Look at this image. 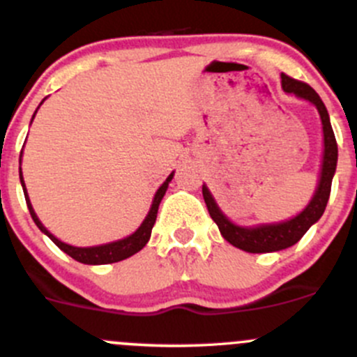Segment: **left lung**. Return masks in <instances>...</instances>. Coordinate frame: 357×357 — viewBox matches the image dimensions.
Returning <instances> with one entry per match:
<instances>
[{
	"instance_id": "8db88e82",
	"label": "left lung",
	"mask_w": 357,
	"mask_h": 357,
	"mask_svg": "<svg viewBox=\"0 0 357 357\" xmlns=\"http://www.w3.org/2000/svg\"><path fill=\"white\" fill-rule=\"evenodd\" d=\"M282 88L287 95H294L297 98L305 100L312 103L318 110L319 119H321L323 129V153H321V165H319L318 183H316L314 193L311 200L307 202L304 208L294 218L285 219L278 222H261L254 226H242L233 222L221 207L215 202L214 195L211 193L208 186L202 185V193H204L205 205L208 208L212 221L218 225L222 238L231 243L233 247L240 250L250 252V254H262V252H278L283 248H289L298 242L305 235L312 225L319 221V218L325 212L326 204L330 199V190H332V179L337 169L338 149L335 142V135L332 124H330V115L326 110L325 103L321 102L318 93L309 84H304L301 81L289 77L282 74Z\"/></svg>"
}]
</instances>
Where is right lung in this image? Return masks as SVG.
<instances>
[{
    "label": "right lung",
    "instance_id": "right-lung-1",
    "mask_svg": "<svg viewBox=\"0 0 357 357\" xmlns=\"http://www.w3.org/2000/svg\"><path fill=\"white\" fill-rule=\"evenodd\" d=\"M43 102H45V100H43ZM43 102L39 103V107L43 105ZM39 107H38V109H39ZM36 112H38V110H36ZM36 112H34V115H32V119H31V124H32V121H34V117H36ZM22 153L24 152H20V164H22ZM172 178H174V171H172L171 174L167 176V179H165V181L162 183L160 186H158L155 195H153L152 205H150L149 214L145 215V219H143V222L138 226V229H136L135 233H131V235L124 236V238H121V240H115V242L102 243V245L75 247V245H70V243H66V242H62V240L56 238V236L53 235V233H50L48 229L45 228V225L39 221L38 214H36L34 207H32V204H31V199H29L27 188H25V183H24L22 167H20V185H22L25 202H27L29 212H31V215H32V219H34L36 226H38V228L41 229V231L45 233V235L48 236V238L52 240V242L55 243V245L59 247L60 250L66 252L67 255H70V257L75 259L77 262H82V264H91V266L112 264V262L124 261V259L135 255L136 252H139L143 247L146 245V243H149L150 235H152V228H153V225H155L158 205H160L162 199H164L165 192H167V188H169V183L172 181Z\"/></svg>",
    "mask_w": 357,
    "mask_h": 357
}]
</instances>
